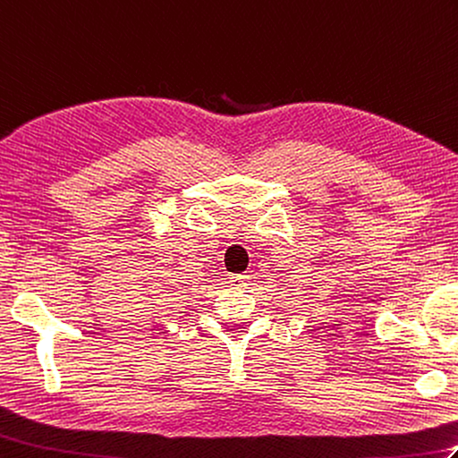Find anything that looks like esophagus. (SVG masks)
<instances>
[{
  "label": "esophagus",
  "mask_w": 458,
  "mask_h": 458,
  "mask_svg": "<svg viewBox=\"0 0 458 458\" xmlns=\"http://www.w3.org/2000/svg\"><path fill=\"white\" fill-rule=\"evenodd\" d=\"M230 284L236 286V289H243V286L250 284V275L246 273H236V275H230Z\"/></svg>",
  "instance_id": "esophagus-1"
}]
</instances>
